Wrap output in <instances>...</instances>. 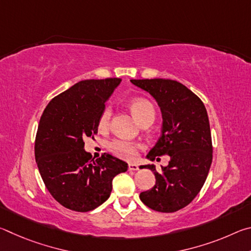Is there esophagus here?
<instances>
[{"label": "esophagus", "mask_w": 251, "mask_h": 251, "mask_svg": "<svg viewBox=\"0 0 251 251\" xmlns=\"http://www.w3.org/2000/svg\"><path fill=\"white\" fill-rule=\"evenodd\" d=\"M128 169L129 171H138V165L131 163L128 165Z\"/></svg>", "instance_id": "34e87169"}]
</instances>
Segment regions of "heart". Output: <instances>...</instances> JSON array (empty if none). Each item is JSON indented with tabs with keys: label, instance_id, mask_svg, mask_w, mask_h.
Segmentation results:
<instances>
[{
	"label": "heart",
	"instance_id": "obj_1",
	"mask_svg": "<svg viewBox=\"0 0 251 251\" xmlns=\"http://www.w3.org/2000/svg\"><path fill=\"white\" fill-rule=\"evenodd\" d=\"M129 107L134 117L138 123L143 122L146 118H154L155 117V109L152 105L147 100L144 99H136L130 101ZM110 118V109L105 108L104 112L101 113L99 122V127L100 129L107 128ZM138 145L134 143L121 141V139H115L108 144V150L113 152L114 155L120 157L123 159H134L137 154Z\"/></svg>",
	"mask_w": 251,
	"mask_h": 251
}]
</instances>
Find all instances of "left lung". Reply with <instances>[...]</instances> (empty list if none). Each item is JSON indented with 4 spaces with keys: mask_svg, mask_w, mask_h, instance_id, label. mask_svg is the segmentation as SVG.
Segmentation results:
<instances>
[{
    "mask_svg": "<svg viewBox=\"0 0 251 251\" xmlns=\"http://www.w3.org/2000/svg\"><path fill=\"white\" fill-rule=\"evenodd\" d=\"M131 84L150 93L158 104L161 133L146 158L171 157L161 173L154 164L142 165L154 173L156 184L139 195L147 207L160 212H174L186 207L201 192L212 161L209 120L205 105L185 85L173 79H130Z\"/></svg>",
    "mask_w": 251,
    "mask_h": 251,
    "instance_id": "8db88e82",
    "label": "left lung"
}]
</instances>
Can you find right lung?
Listing matches in <instances>:
<instances>
[{
  "mask_svg": "<svg viewBox=\"0 0 251 251\" xmlns=\"http://www.w3.org/2000/svg\"><path fill=\"white\" fill-rule=\"evenodd\" d=\"M122 78L85 79L50 101L40 120L35 160L46 188L71 210L86 212L107 201L112 181L128 165L110 154L94 159L84 139L99 130V122Z\"/></svg>",
  "mask_w": 251,
  "mask_h": 251,
  "instance_id": "1",
  "label": "right lung"
}]
</instances>
